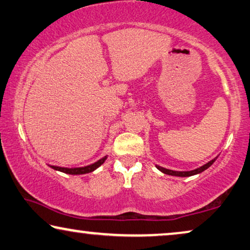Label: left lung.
I'll return each mask as SVG.
<instances>
[{"mask_svg": "<svg viewBox=\"0 0 250 250\" xmlns=\"http://www.w3.org/2000/svg\"><path fill=\"white\" fill-rule=\"evenodd\" d=\"M218 158V156L215 158L212 159V161H210L207 164H204V165H202L201 167H199V168H195L193 170H186V172H178V170H172V169H167V168H164V167L162 166H158L156 165V168L161 170L162 173L164 174H167V175H172V176H180V177H188V176H193V175H196V174H200L204 172V170L208 169V167H210L212 164H213L215 162V159Z\"/></svg>", "mask_w": 250, "mask_h": 250, "instance_id": "8db88e82", "label": "left lung"}]
</instances>
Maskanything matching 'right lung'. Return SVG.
<instances>
[{
    "mask_svg": "<svg viewBox=\"0 0 250 250\" xmlns=\"http://www.w3.org/2000/svg\"><path fill=\"white\" fill-rule=\"evenodd\" d=\"M107 156H104L103 158L99 159L98 162L91 164V165L84 166V167H75V168H67V167H58V166H50L51 168L55 170H58V172L65 173V174H70V175H82V174H87L94 172L96 168H99L102 164L106 161Z\"/></svg>",
    "mask_w": 250,
    "mask_h": 250,
    "instance_id": "add662e5",
    "label": "right lung"
}]
</instances>
